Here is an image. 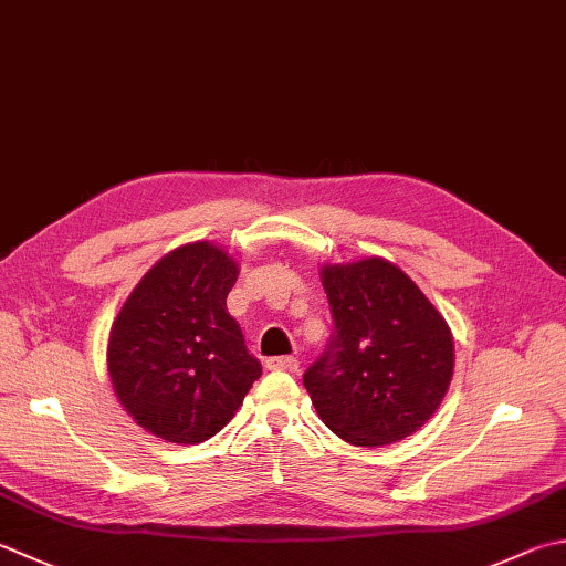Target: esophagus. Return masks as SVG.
I'll list each match as a JSON object with an SVG mask.
<instances>
[{
  "label": "esophagus",
  "mask_w": 566,
  "mask_h": 566,
  "mask_svg": "<svg viewBox=\"0 0 566 566\" xmlns=\"http://www.w3.org/2000/svg\"><path fill=\"white\" fill-rule=\"evenodd\" d=\"M268 368L270 370H286V373H294L298 368V360L294 356H276L268 360Z\"/></svg>",
  "instance_id": "1"
}]
</instances>
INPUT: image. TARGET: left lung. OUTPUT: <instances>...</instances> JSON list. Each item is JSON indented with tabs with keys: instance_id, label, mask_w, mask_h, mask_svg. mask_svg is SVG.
I'll use <instances>...</instances> for the list:
<instances>
[{
	"instance_id": "left-lung-1",
	"label": "left lung",
	"mask_w": 566,
	"mask_h": 566,
	"mask_svg": "<svg viewBox=\"0 0 566 566\" xmlns=\"http://www.w3.org/2000/svg\"><path fill=\"white\" fill-rule=\"evenodd\" d=\"M334 334L304 373L324 424L353 447L395 444L437 412L451 385L449 324L382 258L321 268Z\"/></svg>"
}]
</instances>
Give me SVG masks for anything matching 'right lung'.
Segmentation results:
<instances>
[{
	"instance_id": "add662e5",
	"label": "right lung",
	"mask_w": 566,
	"mask_h": 566,
	"mask_svg": "<svg viewBox=\"0 0 566 566\" xmlns=\"http://www.w3.org/2000/svg\"><path fill=\"white\" fill-rule=\"evenodd\" d=\"M238 262L213 242L171 250L142 276L109 328L119 405L171 444L216 437L262 375L226 298Z\"/></svg>"
}]
</instances>
